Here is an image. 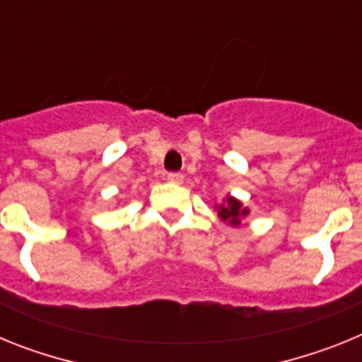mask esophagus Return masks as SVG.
<instances>
[{
	"label": "esophagus",
	"instance_id": "obj_1",
	"mask_svg": "<svg viewBox=\"0 0 362 362\" xmlns=\"http://www.w3.org/2000/svg\"><path fill=\"white\" fill-rule=\"evenodd\" d=\"M166 179H168V181H170V183L179 185V183H183L185 175L181 174V172H170V174L166 175Z\"/></svg>",
	"mask_w": 362,
	"mask_h": 362
}]
</instances>
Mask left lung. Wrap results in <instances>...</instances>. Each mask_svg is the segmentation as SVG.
<instances>
[{"mask_svg": "<svg viewBox=\"0 0 362 362\" xmlns=\"http://www.w3.org/2000/svg\"><path fill=\"white\" fill-rule=\"evenodd\" d=\"M216 210L217 216L232 226L241 225L243 217H246L250 214V210L246 209V206H243L241 201H238L235 197H226L225 203L216 204Z\"/></svg>", "mask_w": 362, "mask_h": 362, "instance_id": "1", "label": "left lung"}]
</instances>
